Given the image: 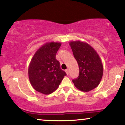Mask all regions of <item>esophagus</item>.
Instances as JSON below:
<instances>
[{"mask_svg":"<svg viewBox=\"0 0 125 125\" xmlns=\"http://www.w3.org/2000/svg\"><path fill=\"white\" fill-rule=\"evenodd\" d=\"M65 72H66V74H69V69H66L65 71Z\"/></svg>","mask_w":125,"mask_h":125,"instance_id":"34e87169","label":"esophagus"}]
</instances>
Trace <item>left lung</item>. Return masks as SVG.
<instances>
[{
	"label": "left lung",
	"instance_id": "left-lung-1",
	"mask_svg": "<svg viewBox=\"0 0 125 125\" xmlns=\"http://www.w3.org/2000/svg\"><path fill=\"white\" fill-rule=\"evenodd\" d=\"M77 61L79 76L72 80L74 86L83 92H89L98 86L103 76V65L100 56L92 46L81 41L69 42Z\"/></svg>",
	"mask_w": 125,
	"mask_h": 125
}]
</instances>
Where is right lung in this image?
Returning <instances> with one entry per match:
<instances>
[{
  "label": "right lung",
  "mask_w": 125,
  "mask_h": 125,
  "mask_svg": "<svg viewBox=\"0 0 125 125\" xmlns=\"http://www.w3.org/2000/svg\"><path fill=\"white\" fill-rule=\"evenodd\" d=\"M61 45L57 42L44 44L36 52L29 65L31 84L36 91L44 94H49L55 91L66 75L56 59Z\"/></svg>",
  "instance_id": "1"
}]
</instances>
